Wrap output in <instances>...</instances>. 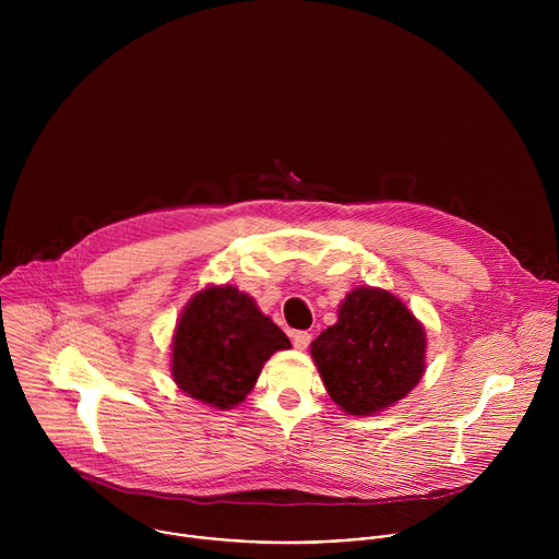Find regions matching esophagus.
<instances>
[{
  "instance_id": "obj_1",
  "label": "esophagus",
  "mask_w": 559,
  "mask_h": 559,
  "mask_svg": "<svg viewBox=\"0 0 559 559\" xmlns=\"http://www.w3.org/2000/svg\"><path fill=\"white\" fill-rule=\"evenodd\" d=\"M292 343H294L296 349H307V345L311 343V334L309 332H294Z\"/></svg>"
}]
</instances>
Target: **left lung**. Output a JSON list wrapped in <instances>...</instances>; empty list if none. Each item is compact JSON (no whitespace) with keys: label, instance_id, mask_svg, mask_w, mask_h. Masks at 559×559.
<instances>
[{"label":"left lung","instance_id":"1","mask_svg":"<svg viewBox=\"0 0 559 559\" xmlns=\"http://www.w3.org/2000/svg\"><path fill=\"white\" fill-rule=\"evenodd\" d=\"M425 345L423 325L401 300L358 287L343 300L338 323L311 343V358L338 407L371 416L418 384Z\"/></svg>","mask_w":559,"mask_h":559}]
</instances>
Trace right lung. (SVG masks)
<instances>
[{
  "instance_id": "1",
  "label": "right lung",
  "mask_w": 559,
  "mask_h": 559,
  "mask_svg": "<svg viewBox=\"0 0 559 559\" xmlns=\"http://www.w3.org/2000/svg\"><path fill=\"white\" fill-rule=\"evenodd\" d=\"M289 347V338L248 294L231 285L207 287L179 318L173 378L194 401L229 409L252 391L265 360Z\"/></svg>"
}]
</instances>
